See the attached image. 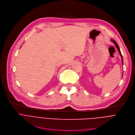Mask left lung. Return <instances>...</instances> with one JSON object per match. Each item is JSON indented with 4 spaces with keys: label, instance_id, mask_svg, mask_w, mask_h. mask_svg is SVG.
<instances>
[{
    "label": "left lung",
    "instance_id": "8db88e82",
    "mask_svg": "<svg viewBox=\"0 0 135 135\" xmlns=\"http://www.w3.org/2000/svg\"><path fill=\"white\" fill-rule=\"evenodd\" d=\"M111 41L114 44L115 46L117 47V50H118V52H119V54H120V56H121V59H122V65H123V58H122V54H121V52H120V48H119V47L118 44L116 43V42H115L114 40H111Z\"/></svg>",
    "mask_w": 135,
    "mask_h": 135
}]
</instances>
